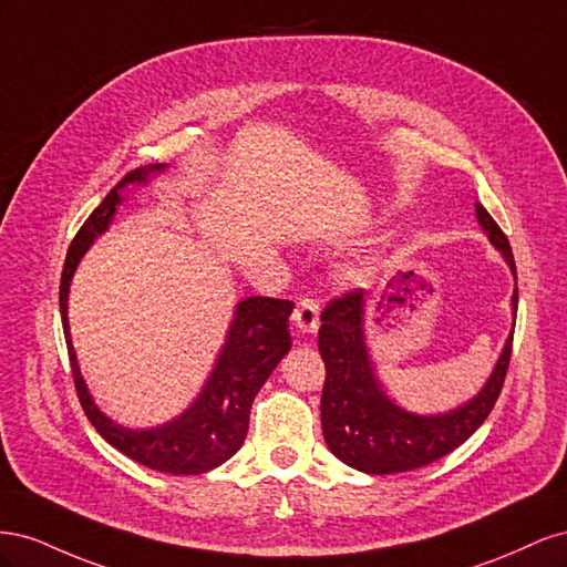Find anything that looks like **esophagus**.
Returning <instances> with one entry per match:
<instances>
[{"instance_id":"esophagus-1","label":"esophagus","mask_w":567,"mask_h":567,"mask_svg":"<svg viewBox=\"0 0 567 567\" xmlns=\"http://www.w3.org/2000/svg\"><path fill=\"white\" fill-rule=\"evenodd\" d=\"M293 321L298 326V331L315 333L319 329V302L315 298H300L296 302Z\"/></svg>"}]
</instances>
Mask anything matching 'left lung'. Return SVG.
I'll return each instance as SVG.
<instances>
[{
  "label": "left lung",
  "mask_w": 567,
  "mask_h": 567,
  "mask_svg": "<svg viewBox=\"0 0 567 567\" xmlns=\"http://www.w3.org/2000/svg\"><path fill=\"white\" fill-rule=\"evenodd\" d=\"M480 227L489 236L516 274L506 234L492 215L475 203ZM518 310V288L513 290V312ZM513 333L508 336L489 381L471 402L437 416L409 414L394 404L371 371L364 342V290L333 298L321 312L319 352L326 364L321 392V431L329 450L348 466L388 475L427 466L454 452L489 416L499 400L511 362Z\"/></svg>",
  "instance_id": "8db88e82"
}]
</instances>
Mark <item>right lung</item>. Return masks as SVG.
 I'll return each instance as SVG.
<instances>
[{
    "mask_svg": "<svg viewBox=\"0 0 567 567\" xmlns=\"http://www.w3.org/2000/svg\"><path fill=\"white\" fill-rule=\"evenodd\" d=\"M163 167L165 165L140 167L125 175L99 203V208L84 219L65 255L59 305L78 400L96 427V433L113 444L117 452H123L146 468L169 475H198L217 468L219 463H225L241 450L255 394L260 392L269 373L277 369L290 350L288 317L293 312V302L257 296L238 302L227 342L219 350L208 383L200 390L198 400L175 421L148 427V431H130V427L117 425L101 414L87 385L82 381L71 331H68V288H71V279L82 255L87 252L99 234L109 229L115 205L120 203V188L132 182L144 184L151 173H161Z\"/></svg>",
    "mask_w": 567,
    "mask_h": 567,
    "instance_id": "obj_1",
    "label": "right lung"
}]
</instances>
